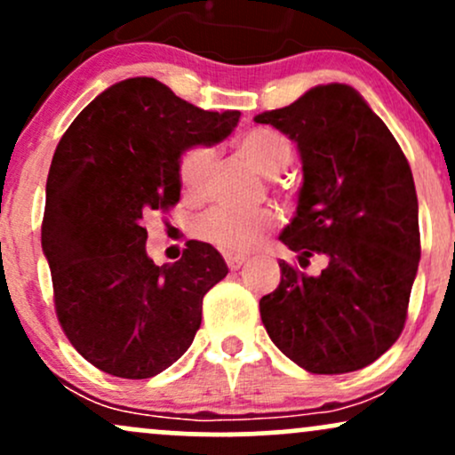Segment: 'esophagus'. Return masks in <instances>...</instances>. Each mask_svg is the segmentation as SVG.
<instances>
[{
    "label": "esophagus",
    "instance_id": "esophagus-1",
    "mask_svg": "<svg viewBox=\"0 0 455 455\" xmlns=\"http://www.w3.org/2000/svg\"><path fill=\"white\" fill-rule=\"evenodd\" d=\"M224 260H227L228 269L235 271V269H239L245 263V257H235V254H227V257H224Z\"/></svg>",
    "mask_w": 455,
    "mask_h": 455
}]
</instances>
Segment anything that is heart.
I'll use <instances>...</instances> for the list:
<instances>
[{
    "label": "heart",
    "instance_id": "obj_1",
    "mask_svg": "<svg viewBox=\"0 0 455 455\" xmlns=\"http://www.w3.org/2000/svg\"><path fill=\"white\" fill-rule=\"evenodd\" d=\"M239 151L263 175L274 177L289 166L293 148L280 132L269 128H254L239 139ZM213 162L210 145H195L186 149L180 158V184L188 198L196 201L205 195L207 175ZM275 224L271 210L235 212L227 207L203 213L196 222V237L213 245L224 254H248L267 237Z\"/></svg>",
    "mask_w": 455,
    "mask_h": 455
}]
</instances>
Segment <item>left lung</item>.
<instances>
[{
	"instance_id": "left-lung-1",
	"label": "left lung",
	"mask_w": 455,
	"mask_h": 455,
	"mask_svg": "<svg viewBox=\"0 0 455 455\" xmlns=\"http://www.w3.org/2000/svg\"><path fill=\"white\" fill-rule=\"evenodd\" d=\"M295 140L304 169L282 243L307 275L280 260V284L260 299L271 342L312 374L362 370L400 338L419 265V205L398 140L344 83L307 90L254 117Z\"/></svg>"
}]
</instances>
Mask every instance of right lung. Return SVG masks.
<instances>
[{"instance_id":"1","label":"right lung","mask_w":455,"mask_h":455,"mask_svg":"<svg viewBox=\"0 0 455 455\" xmlns=\"http://www.w3.org/2000/svg\"><path fill=\"white\" fill-rule=\"evenodd\" d=\"M239 111H203L149 76L119 81L76 115L57 145L43 220L60 325L83 357L119 379H151L190 348L203 297L228 274L216 248L148 257L149 212L180 201V158L220 143Z\"/></svg>"}]
</instances>
